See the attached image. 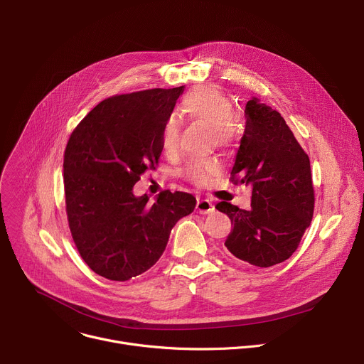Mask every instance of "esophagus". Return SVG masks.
<instances>
[{"label": "esophagus", "instance_id": "34e87169", "mask_svg": "<svg viewBox=\"0 0 364 364\" xmlns=\"http://www.w3.org/2000/svg\"><path fill=\"white\" fill-rule=\"evenodd\" d=\"M196 209L200 215H209L212 212H215V204L210 201V200H205V198H201L197 201V205Z\"/></svg>", "mask_w": 364, "mask_h": 364}]
</instances>
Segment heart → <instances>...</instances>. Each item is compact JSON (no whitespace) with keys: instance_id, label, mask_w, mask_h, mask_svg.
<instances>
[{"instance_id":"1","label":"heart","mask_w":364,"mask_h":364,"mask_svg":"<svg viewBox=\"0 0 364 364\" xmlns=\"http://www.w3.org/2000/svg\"><path fill=\"white\" fill-rule=\"evenodd\" d=\"M181 112L193 119H198L212 128L213 136L219 144L230 139L233 105L232 102L216 87L198 86L188 92L181 102ZM177 119L168 118L164 124L161 142L166 151H171L177 138ZM220 173V164L216 160L193 161L186 167V177L194 184L203 186Z\"/></svg>"}]
</instances>
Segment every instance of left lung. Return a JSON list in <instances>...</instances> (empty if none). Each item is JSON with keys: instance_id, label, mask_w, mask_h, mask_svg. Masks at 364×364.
<instances>
[{"instance_id": "left-lung-1", "label": "left lung", "mask_w": 364, "mask_h": 364, "mask_svg": "<svg viewBox=\"0 0 364 364\" xmlns=\"http://www.w3.org/2000/svg\"><path fill=\"white\" fill-rule=\"evenodd\" d=\"M230 177L252 186L249 210L220 201L233 229L225 246L243 262L269 268L296 250L314 212L309 159L279 112L252 96Z\"/></svg>"}]
</instances>
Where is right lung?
<instances>
[{"instance_id":"1","label":"right lung","mask_w":364,"mask_h":364,"mask_svg":"<svg viewBox=\"0 0 364 364\" xmlns=\"http://www.w3.org/2000/svg\"><path fill=\"white\" fill-rule=\"evenodd\" d=\"M184 86L148 89L102 100L72 132L65 151L69 228L87 267L111 281L148 271L166 250L171 229L196 198L163 191L152 203L134 186L154 168L161 134Z\"/></svg>"}]
</instances>
